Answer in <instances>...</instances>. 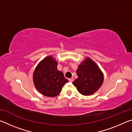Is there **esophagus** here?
Returning <instances> with one entry per match:
<instances>
[{"label": "esophagus", "mask_w": 132, "mask_h": 132, "mask_svg": "<svg viewBox=\"0 0 132 132\" xmlns=\"http://www.w3.org/2000/svg\"><path fill=\"white\" fill-rule=\"evenodd\" d=\"M73 80H74V79H73V77H71V78H70V79H69V81H70V82H73Z\"/></svg>", "instance_id": "obj_1"}]
</instances>
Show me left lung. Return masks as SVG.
I'll use <instances>...</instances> for the list:
<instances>
[{"label": "left lung", "instance_id": "8db88e82", "mask_svg": "<svg viewBox=\"0 0 132 132\" xmlns=\"http://www.w3.org/2000/svg\"><path fill=\"white\" fill-rule=\"evenodd\" d=\"M77 79L72 83L81 94L91 95L98 91L104 82V74L91 58L87 57L76 70Z\"/></svg>", "mask_w": 132, "mask_h": 132}]
</instances>
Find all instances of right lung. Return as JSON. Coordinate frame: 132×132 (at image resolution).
<instances>
[{"instance_id": "right-lung-1", "label": "right lung", "mask_w": 132, "mask_h": 132, "mask_svg": "<svg viewBox=\"0 0 132 132\" xmlns=\"http://www.w3.org/2000/svg\"><path fill=\"white\" fill-rule=\"evenodd\" d=\"M57 62L50 55L38 64L33 73L35 87L42 95L54 97L59 94L68 80L57 70Z\"/></svg>"}]
</instances>
